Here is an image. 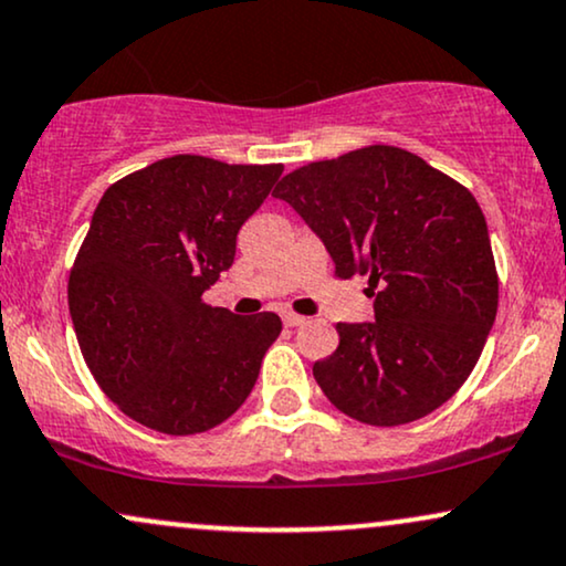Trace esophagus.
I'll return each mask as SVG.
<instances>
[{
  "instance_id": "obj_1",
  "label": "esophagus",
  "mask_w": 566,
  "mask_h": 566,
  "mask_svg": "<svg viewBox=\"0 0 566 566\" xmlns=\"http://www.w3.org/2000/svg\"><path fill=\"white\" fill-rule=\"evenodd\" d=\"M282 322L287 324V326H301V324H305V318L303 316H297V313H282Z\"/></svg>"
}]
</instances>
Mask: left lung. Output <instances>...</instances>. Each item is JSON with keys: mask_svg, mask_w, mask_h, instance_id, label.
Here are the masks:
<instances>
[{"mask_svg": "<svg viewBox=\"0 0 566 566\" xmlns=\"http://www.w3.org/2000/svg\"><path fill=\"white\" fill-rule=\"evenodd\" d=\"M290 202L324 242L335 274L369 276L374 322L337 324L313 364L326 398L374 427L417 421L478 364L499 311L485 216L467 187L419 155L374 145L284 176Z\"/></svg>", "mask_w": 566, "mask_h": 566, "instance_id": "1", "label": "left lung"}]
</instances>
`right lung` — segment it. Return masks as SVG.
<instances>
[{"instance_id": "right-lung-1", "label": "right lung", "mask_w": 566, "mask_h": 566, "mask_svg": "<svg viewBox=\"0 0 566 566\" xmlns=\"http://www.w3.org/2000/svg\"><path fill=\"white\" fill-rule=\"evenodd\" d=\"M282 171L174 155L102 195L67 303L86 366L126 417L197 434L248 400L282 318L237 316L202 292L234 263L242 223Z\"/></svg>"}]
</instances>
